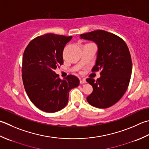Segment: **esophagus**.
<instances>
[{
  "label": "esophagus",
  "instance_id": "34e87169",
  "mask_svg": "<svg viewBox=\"0 0 149 149\" xmlns=\"http://www.w3.org/2000/svg\"><path fill=\"white\" fill-rule=\"evenodd\" d=\"M86 83V80H85V79H80V83L81 84H84V83Z\"/></svg>",
  "mask_w": 149,
  "mask_h": 149
}]
</instances>
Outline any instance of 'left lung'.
Wrapping results in <instances>:
<instances>
[{"label": "left lung", "mask_w": 149, "mask_h": 149, "mask_svg": "<svg viewBox=\"0 0 149 149\" xmlns=\"http://www.w3.org/2000/svg\"><path fill=\"white\" fill-rule=\"evenodd\" d=\"M80 37L97 45V58L92 71L101 70V77L96 81L92 78L86 79L93 87L86 100L96 108H109L120 100L129 86L132 74L129 48L120 37L104 30L93 31Z\"/></svg>", "instance_id": "left-lung-1"}]
</instances>
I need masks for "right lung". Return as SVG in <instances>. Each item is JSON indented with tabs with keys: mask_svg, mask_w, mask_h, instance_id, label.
<instances>
[{
	"mask_svg": "<svg viewBox=\"0 0 149 149\" xmlns=\"http://www.w3.org/2000/svg\"><path fill=\"white\" fill-rule=\"evenodd\" d=\"M72 38L53 33L43 35L32 40L23 54L22 77L26 94L44 112H55L65 108L70 90L79 84V79L75 75L61 79L54 72L63 64V49Z\"/></svg>",
	"mask_w": 149,
	"mask_h": 149,
	"instance_id": "1",
	"label": "right lung"
}]
</instances>
